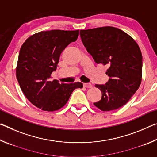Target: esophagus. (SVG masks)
Here are the masks:
<instances>
[{
	"label": "esophagus",
	"mask_w": 157,
	"mask_h": 157,
	"mask_svg": "<svg viewBox=\"0 0 157 157\" xmlns=\"http://www.w3.org/2000/svg\"><path fill=\"white\" fill-rule=\"evenodd\" d=\"M84 86L86 87V88H91L93 86H92V84H90V83H84Z\"/></svg>",
	"instance_id": "34e87169"
}]
</instances>
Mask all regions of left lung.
<instances>
[{
    "mask_svg": "<svg viewBox=\"0 0 157 157\" xmlns=\"http://www.w3.org/2000/svg\"><path fill=\"white\" fill-rule=\"evenodd\" d=\"M80 36L95 62L109 66L108 82L95 84L102 91V98L94 105L103 111L123 107L141 83L143 58L139 46L128 34L110 26L80 30Z\"/></svg>",
    "mask_w": 157,
    "mask_h": 157,
    "instance_id": "left-lung-1",
    "label": "left lung"
}]
</instances>
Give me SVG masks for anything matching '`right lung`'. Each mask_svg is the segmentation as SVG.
Returning a JSON list of instances; mask_svg holds the SVG:
<instances>
[{
    "label": "right lung",
    "mask_w": 157,
    "mask_h": 157,
    "mask_svg": "<svg viewBox=\"0 0 157 157\" xmlns=\"http://www.w3.org/2000/svg\"><path fill=\"white\" fill-rule=\"evenodd\" d=\"M78 36L79 30L42 31L29 37L21 46L16 70L17 80L27 99L40 109H60L74 90L83 87L81 82L60 84L50 79L61 53Z\"/></svg>",
    "instance_id": "right-lung-1"
}]
</instances>
